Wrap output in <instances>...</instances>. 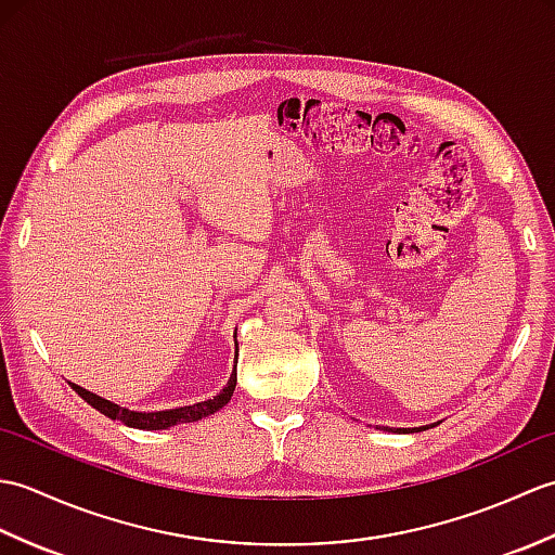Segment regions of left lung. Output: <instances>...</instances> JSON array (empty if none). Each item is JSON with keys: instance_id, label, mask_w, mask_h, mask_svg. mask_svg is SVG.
<instances>
[{"instance_id": "left-lung-1", "label": "left lung", "mask_w": 555, "mask_h": 555, "mask_svg": "<svg viewBox=\"0 0 555 555\" xmlns=\"http://www.w3.org/2000/svg\"><path fill=\"white\" fill-rule=\"evenodd\" d=\"M415 429H429V427H415ZM405 431H412V429H405Z\"/></svg>"}]
</instances>
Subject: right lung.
I'll list each match as a JSON object with an SVG mask.
<instances>
[{
	"label": "right lung",
	"instance_id": "1",
	"mask_svg": "<svg viewBox=\"0 0 555 555\" xmlns=\"http://www.w3.org/2000/svg\"><path fill=\"white\" fill-rule=\"evenodd\" d=\"M235 364H238V344H235ZM235 364H233V372L229 376V384L223 386L215 398L203 400V403L171 408V410H157V412H138V410L121 408V405L112 403V400L92 393V391H88V388H82L78 384H70V388H74V391L82 400H86L88 405L100 410L104 417L119 420L121 424H126V427H133V429H145V431L155 429L157 431V429H169V427H173V424H185V422H197L203 417H209V415H215L217 410L227 405L235 391Z\"/></svg>",
	"mask_w": 555,
	"mask_h": 555
}]
</instances>
